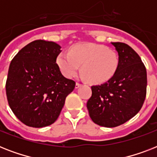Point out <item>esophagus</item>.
<instances>
[{"label":"esophagus","mask_w":157,"mask_h":157,"mask_svg":"<svg viewBox=\"0 0 157 157\" xmlns=\"http://www.w3.org/2000/svg\"><path fill=\"white\" fill-rule=\"evenodd\" d=\"M80 86H81V83H79V82H76V88H79Z\"/></svg>","instance_id":"1"}]
</instances>
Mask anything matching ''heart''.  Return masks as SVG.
<instances>
[{"mask_svg": "<svg viewBox=\"0 0 157 157\" xmlns=\"http://www.w3.org/2000/svg\"><path fill=\"white\" fill-rule=\"evenodd\" d=\"M57 65L67 77H73L81 66L83 76L93 84L107 82L114 76L119 58L114 50L94 43H79L72 45L69 53L62 52Z\"/></svg>", "mask_w": 157, "mask_h": 157, "instance_id": "1", "label": "heart"}]
</instances>
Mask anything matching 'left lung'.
I'll use <instances>...</instances> for the list:
<instances>
[{
    "label": "left lung",
    "instance_id": "obj_1",
    "mask_svg": "<svg viewBox=\"0 0 157 157\" xmlns=\"http://www.w3.org/2000/svg\"><path fill=\"white\" fill-rule=\"evenodd\" d=\"M119 55L116 73L107 82L91 87L87 102L91 120L103 127H117L134 117L147 94V71L139 55L129 45L112 42Z\"/></svg>",
    "mask_w": 157,
    "mask_h": 157
}]
</instances>
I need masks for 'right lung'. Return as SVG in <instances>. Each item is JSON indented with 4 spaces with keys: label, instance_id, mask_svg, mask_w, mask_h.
I'll list each match as a JSON object with an SVG mask.
<instances>
[{
    "label": "right lung",
    "instance_id": "right-lung-1",
    "mask_svg": "<svg viewBox=\"0 0 157 157\" xmlns=\"http://www.w3.org/2000/svg\"><path fill=\"white\" fill-rule=\"evenodd\" d=\"M61 46L36 40L18 51L9 67L6 90L10 107L21 122L41 128L59 117L76 82L62 75L56 63Z\"/></svg>",
    "mask_w": 157,
    "mask_h": 157
}]
</instances>
